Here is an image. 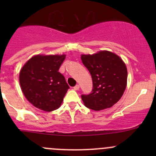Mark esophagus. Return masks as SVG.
<instances>
[{"label":"esophagus","mask_w":156,"mask_h":156,"mask_svg":"<svg viewBox=\"0 0 156 156\" xmlns=\"http://www.w3.org/2000/svg\"><path fill=\"white\" fill-rule=\"evenodd\" d=\"M73 88H74V90H79L80 86L78 85V84H77V85H75V87H74Z\"/></svg>","instance_id":"34e87169"}]
</instances>
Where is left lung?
Segmentation results:
<instances>
[{
  "label": "left lung",
  "instance_id": "left-lung-1",
  "mask_svg": "<svg viewBox=\"0 0 156 156\" xmlns=\"http://www.w3.org/2000/svg\"><path fill=\"white\" fill-rule=\"evenodd\" d=\"M81 59L93 81L92 92L81 96L84 106L95 111L111 108L122 98L126 89L125 63L120 56L108 50L82 54Z\"/></svg>",
  "mask_w": 156,
  "mask_h": 156
}]
</instances>
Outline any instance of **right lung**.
<instances>
[{
	"instance_id": "add662e5",
	"label": "right lung",
	"mask_w": 156,
	"mask_h": 156,
	"mask_svg": "<svg viewBox=\"0 0 156 156\" xmlns=\"http://www.w3.org/2000/svg\"><path fill=\"white\" fill-rule=\"evenodd\" d=\"M65 59V54H37L21 69L20 87L34 107L52 112L61 106L69 88L63 75L58 72Z\"/></svg>"
}]
</instances>
